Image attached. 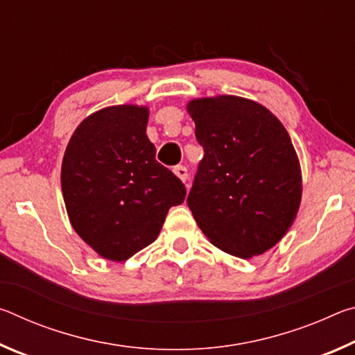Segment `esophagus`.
<instances>
[{
  "label": "esophagus",
  "mask_w": 355,
  "mask_h": 355,
  "mask_svg": "<svg viewBox=\"0 0 355 355\" xmlns=\"http://www.w3.org/2000/svg\"><path fill=\"white\" fill-rule=\"evenodd\" d=\"M173 173L182 180V182H186L188 180V169H186L184 166H175L173 167Z\"/></svg>",
  "instance_id": "esophagus-1"
}]
</instances>
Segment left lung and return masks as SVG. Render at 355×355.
I'll return each instance as SVG.
<instances>
[{
    "label": "left lung",
    "instance_id": "1",
    "mask_svg": "<svg viewBox=\"0 0 355 355\" xmlns=\"http://www.w3.org/2000/svg\"><path fill=\"white\" fill-rule=\"evenodd\" d=\"M205 150L188 207L216 248L239 258L274 248L296 219L302 173L290 135L274 114L236 95L186 105Z\"/></svg>",
    "mask_w": 355,
    "mask_h": 355
}]
</instances>
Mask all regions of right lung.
Listing matches in <instances>:
<instances>
[{
	"instance_id": "add662e5",
	"label": "right lung",
	"mask_w": 355,
	"mask_h": 355,
	"mask_svg": "<svg viewBox=\"0 0 355 355\" xmlns=\"http://www.w3.org/2000/svg\"><path fill=\"white\" fill-rule=\"evenodd\" d=\"M148 107L107 106L78 125L65 148L61 186L73 230L111 261H125L158 238L184 184L155 159Z\"/></svg>"
}]
</instances>
